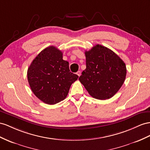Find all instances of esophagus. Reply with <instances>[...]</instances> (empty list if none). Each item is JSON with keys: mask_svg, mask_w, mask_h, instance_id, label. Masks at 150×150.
<instances>
[{"mask_svg": "<svg viewBox=\"0 0 150 150\" xmlns=\"http://www.w3.org/2000/svg\"><path fill=\"white\" fill-rule=\"evenodd\" d=\"M76 75H77L79 76L81 75V72H80V71H78L77 72H76Z\"/></svg>", "mask_w": 150, "mask_h": 150, "instance_id": "1", "label": "esophagus"}]
</instances>
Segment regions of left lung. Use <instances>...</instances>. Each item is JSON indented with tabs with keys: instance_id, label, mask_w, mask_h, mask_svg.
<instances>
[{
	"instance_id": "left-lung-1",
	"label": "left lung",
	"mask_w": 150,
	"mask_h": 150,
	"mask_svg": "<svg viewBox=\"0 0 150 150\" xmlns=\"http://www.w3.org/2000/svg\"><path fill=\"white\" fill-rule=\"evenodd\" d=\"M85 54L86 68L79 81L92 97L101 100L112 98L125 81V63L112 50L99 44Z\"/></svg>"
}]
</instances>
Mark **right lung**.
Segmentation results:
<instances>
[{"label":"right lung","instance_id":"right-lung-1","mask_svg":"<svg viewBox=\"0 0 150 150\" xmlns=\"http://www.w3.org/2000/svg\"><path fill=\"white\" fill-rule=\"evenodd\" d=\"M28 81L36 96L48 105H54L66 98L71 84L79 76L70 71L63 52L49 46L38 54L27 71Z\"/></svg>","mask_w":150,"mask_h":150}]
</instances>
